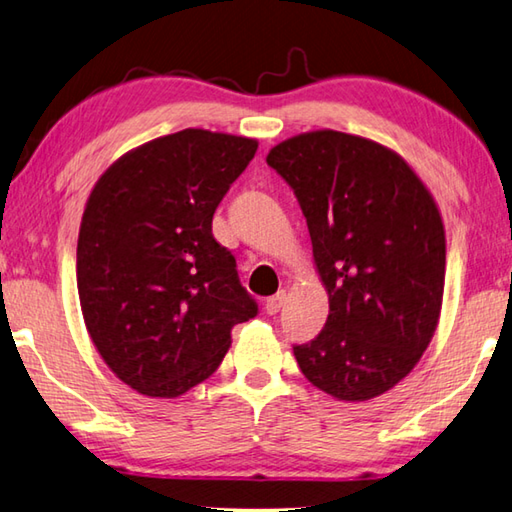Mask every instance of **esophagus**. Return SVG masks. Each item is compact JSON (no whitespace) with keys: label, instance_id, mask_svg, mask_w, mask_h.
I'll return each instance as SVG.
<instances>
[{"label":"esophagus","instance_id":"34e87169","mask_svg":"<svg viewBox=\"0 0 512 512\" xmlns=\"http://www.w3.org/2000/svg\"><path fill=\"white\" fill-rule=\"evenodd\" d=\"M285 298H287L285 289H281V292H276L274 296H269L267 303H265V312H267L269 316H274V314L281 312V307L285 305Z\"/></svg>","mask_w":512,"mask_h":512}]
</instances>
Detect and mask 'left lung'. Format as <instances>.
<instances>
[{"label": "left lung", "instance_id": "8db88e82", "mask_svg": "<svg viewBox=\"0 0 512 512\" xmlns=\"http://www.w3.org/2000/svg\"><path fill=\"white\" fill-rule=\"evenodd\" d=\"M294 189L330 314L294 345L305 379L339 401H368L412 372L435 336L446 231L426 185L397 151L323 129L267 153Z\"/></svg>", "mask_w": 512, "mask_h": 512}]
</instances>
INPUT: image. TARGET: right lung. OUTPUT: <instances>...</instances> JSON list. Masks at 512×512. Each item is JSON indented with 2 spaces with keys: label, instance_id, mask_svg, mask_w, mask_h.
Listing matches in <instances>:
<instances>
[{
  "label": "right lung",
  "instance_id": "add662e5",
  "mask_svg": "<svg viewBox=\"0 0 512 512\" xmlns=\"http://www.w3.org/2000/svg\"><path fill=\"white\" fill-rule=\"evenodd\" d=\"M258 149L185 129L124 153L95 182L77 236V294L95 350L120 381L176 399L209 379L231 327L258 314L211 220Z\"/></svg>",
  "mask_w": 512,
  "mask_h": 512
}]
</instances>
